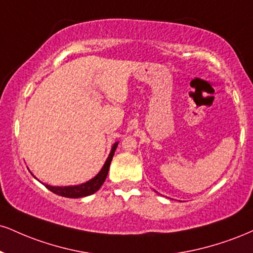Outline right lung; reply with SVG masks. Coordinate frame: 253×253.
I'll return each instance as SVG.
<instances>
[{
  "mask_svg": "<svg viewBox=\"0 0 253 253\" xmlns=\"http://www.w3.org/2000/svg\"><path fill=\"white\" fill-rule=\"evenodd\" d=\"M117 146H118V142H115L113 147H112L111 153H109V157L107 158L105 165H103V167L101 169V171L97 173L93 179H90L89 181L84 182V184H81V185H77V186L55 187V186H49V185H44V186L49 191H51L53 193L57 194V196L66 197V198H81V197L90 196V194L95 193L96 191L101 187L103 181L106 180V176L108 174L109 165H111V161L113 159Z\"/></svg>",
  "mask_w": 253,
  "mask_h": 253,
  "instance_id": "add662e5",
  "label": "right lung"
}]
</instances>
